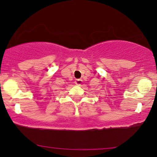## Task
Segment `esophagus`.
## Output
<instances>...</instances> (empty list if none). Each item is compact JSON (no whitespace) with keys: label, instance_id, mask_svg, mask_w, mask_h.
Wrapping results in <instances>:
<instances>
[{"label":"esophagus","instance_id":"esophagus-1","mask_svg":"<svg viewBox=\"0 0 157 157\" xmlns=\"http://www.w3.org/2000/svg\"><path fill=\"white\" fill-rule=\"evenodd\" d=\"M81 83H82V80H81V79H76V81H75V83L78 86H80L81 84Z\"/></svg>","mask_w":157,"mask_h":157}]
</instances>
